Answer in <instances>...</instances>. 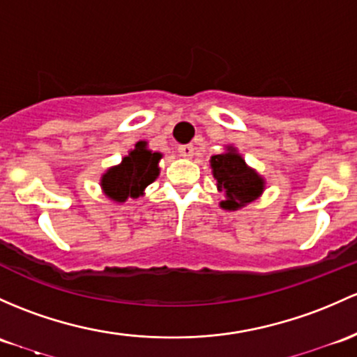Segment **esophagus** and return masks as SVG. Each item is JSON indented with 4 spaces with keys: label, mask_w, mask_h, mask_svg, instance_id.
<instances>
[{
    "label": "esophagus",
    "mask_w": 357,
    "mask_h": 357,
    "mask_svg": "<svg viewBox=\"0 0 357 357\" xmlns=\"http://www.w3.org/2000/svg\"><path fill=\"white\" fill-rule=\"evenodd\" d=\"M178 152L181 157H186V159H190V157H193L195 153V147L191 144H186V145H179L178 147Z\"/></svg>",
    "instance_id": "obj_1"
}]
</instances>
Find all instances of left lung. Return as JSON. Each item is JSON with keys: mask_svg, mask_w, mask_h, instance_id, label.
Here are the masks:
<instances>
[{"mask_svg": "<svg viewBox=\"0 0 357 357\" xmlns=\"http://www.w3.org/2000/svg\"><path fill=\"white\" fill-rule=\"evenodd\" d=\"M227 150L226 153L213 155L210 166L217 179V188L226 193V200L220 207L236 210L253 202L264 191V179L246 166L234 149L229 147Z\"/></svg>", "mask_w": 357, "mask_h": 357, "instance_id": "1", "label": "left lung"}]
</instances>
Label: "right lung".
I'll list each match as a JSON object with an SVG mask.
<instances>
[{
	"label": "right lung",
	"instance_id": "obj_1",
	"mask_svg": "<svg viewBox=\"0 0 357 357\" xmlns=\"http://www.w3.org/2000/svg\"><path fill=\"white\" fill-rule=\"evenodd\" d=\"M159 152H150L145 142H138L135 150L123 159L119 166L111 167L102 176V190L111 200L125 202L126 198L140 197L150 183L159 174L157 162L160 159Z\"/></svg>",
	"mask_w": 357,
	"mask_h": 357
}]
</instances>
